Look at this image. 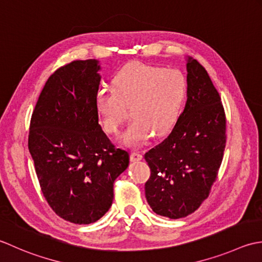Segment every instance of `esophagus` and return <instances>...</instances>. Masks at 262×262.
Segmentation results:
<instances>
[{"mask_svg": "<svg viewBox=\"0 0 262 262\" xmlns=\"http://www.w3.org/2000/svg\"><path fill=\"white\" fill-rule=\"evenodd\" d=\"M130 159H131V162H139L142 159V155L139 152H131Z\"/></svg>", "mask_w": 262, "mask_h": 262, "instance_id": "esophagus-1", "label": "esophagus"}]
</instances>
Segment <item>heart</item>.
Masks as SVG:
<instances>
[{"mask_svg":"<svg viewBox=\"0 0 262 262\" xmlns=\"http://www.w3.org/2000/svg\"><path fill=\"white\" fill-rule=\"evenodd\" d=\"M188 83L182 72L141 62L126 64L113 78V88L101 87L95 107L104 130L120 133L131 106L132 121L122 141L139 147L155 133L163 137L173 130L183 112Z\"/></svg>","mask_w":262,"mask_h":262,"instance_id":"1","label":"heart"}]
</instances>
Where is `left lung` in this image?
<instances>
[{"mask_svg":"<svg viewBox=\"0 0 262 262\" xmlns=\"http://www.w3.org/2000/svg\"><path fill=\"white\" fill-rule=\"evenodd\" d=\"M188 99L170 135L145 155L150 178L148 205L157 215L178 220L195 211L216 181L226 146L221 96L206 69L186 60Z\"/></svg>","mask_w":262,"mask_h":262,"instance_id":"1","label":"left lung"}]
</instances>
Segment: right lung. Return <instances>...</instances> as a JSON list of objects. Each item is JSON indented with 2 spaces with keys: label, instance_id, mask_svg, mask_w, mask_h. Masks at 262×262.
<instances>
[{
  "label": "right lung",
  "instance_id": "add662e5",
  "mask_svg": "<svg viewBox=\"0 0 262 262\" xmlns=\"http://www.w3.org/2000/svg\"><path fill=\"white\" fill-rule=\"evenodd\" d=\"M99 61H73L52 74L31 115L28 148L45 199L56 215L79 225L112 206L113 184L129 166L98 123L95 96Z\"/></svg>",
  "mask_w": 262,
  "mask_h": 262
}]
</instances>
